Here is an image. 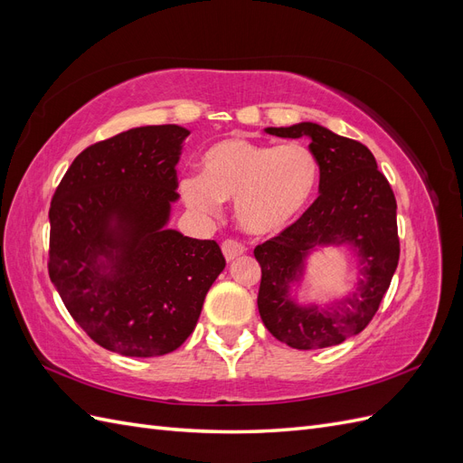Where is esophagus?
Segmentation results:
<instances>
[{
  "mask_svg": "<svg viewBox=\"0 0 463 463\" xmlns=\"http://www.w3.org/2000/svg\"><path fill=\"white\" fill-rule=\"evenodd\" d=\"M222 253L223 257H226V260H235L237 257H241L245 253V247L240 243V241H233V240H228L222 243Z\"/></svg>",
  "mask_w": 463,
  "mask_h": 463,
  "instance_id": "1",
  "label": "esophagus"
}]
</instances>
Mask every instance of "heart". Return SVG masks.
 I'll return each mask as SVG.
<instances>
[{"instance_id":"obj_1","label":"heart","mask_w":463,"mask_h":463,"mask_svg":"<svg viewBox=\"0 0 463 463\" xmlns=\"http://www.w3.org/2000/svg\"><path fill=\"white\" fill-rule=\"evenodd\" d=\"M315 154L299 145H257L241 137L214 143L201 158V175L181 181V197L203 216L235 201L237 223L253 235L286 230L309 206L318 185Z\"/></svg>"}]
</instances>
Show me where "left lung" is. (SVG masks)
Returning <instances> with one entry per match:
<instances>
[{
  "mask_svg": "<svg viewBox=\"0 0 463 463\" xmlns=\"http://www.w3.org/2000/svg\"><path fill=\"white\" fill-rule=\"evenodd\" d=\"M264 131L282 138H309L320 170V194L296 223L255 249L262 270L257 299L260 318L289 347L342 344L369 325L396 272L400 240L394 193L378 172L373 152L354 138L313 121ZM326 246L352 250L358 278L344 297L320 306L300 293L310 255Z\"/></svg>",
  "mask_w": 463,
  "mask_h": 463,
  "instance_id": "1",
  "label": "left lung"
}]
</instances>
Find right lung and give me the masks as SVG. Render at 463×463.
Masks as SVG:
<instances>
[{"instance_id": "add662e5", "label": "right lung", "mask_w": 463, "mask_h": 463, "mask_svg": "<svg viewBox=\"0 0 463 463\" xmlns=\"http://www.w3.org/2000/svg\"><path fill=\"white\" fill-rule=\"evenodd\" d=\"M189 129L133 128L82 150L50 206V279L90 338L128 357H158L197 326L226 269L216 241L167 228Z\"/></svg>"}]
</instances>
